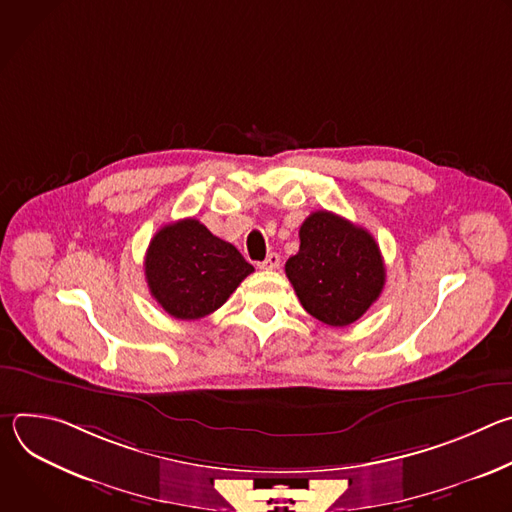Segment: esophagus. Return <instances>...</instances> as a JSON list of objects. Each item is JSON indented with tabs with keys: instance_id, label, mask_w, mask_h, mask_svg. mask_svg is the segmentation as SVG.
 Segmentation results:
<instances>
[{
	"instance_id": "34e87169",
	"label": "esophagus",
	"mask_w": 512,
	"mask_h": 512,
	"mask_svg": "<svg viewBox=\"0 0 512 512\" xmlns=\"http://www.w3.org/2000/svg\"><path fill=\"white\" fill-rule=\"evenodd\" d=\"M279 263H281L279 255H277V253H269V255L259 263V267H261V269H277Z\"/></svg>"
}]
</instances>
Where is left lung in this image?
<instances>
[{"mask_svg": "<svg viewBox=\"0 0 512 512\" xmlns=\"http://www.w3.org/2000/svg\"><path fill=\"white\" fill-rule=\"evenodd\" d=\"M304 310L328 326H348L385 287V263L373 235L346 218L312 212L300 227V251L285 263Z\"/></svg>", "mask_w": 512, "mask_h": 512, "instance_id": "8db88e82", "label": "left lung"}]
</instances>
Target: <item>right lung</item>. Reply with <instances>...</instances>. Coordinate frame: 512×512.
<instances>
[{"mask_svg":"<svg viewBox=\"0 0 512 512\" xmlns=\"http://www.w3.org/2000/svg\"><path fill=\"white\" fill-rule=\"evenodd\" d=\"M145 279L154 300L178 320H198L221 308L253 265L196 218L162 227L145 253Z\"/></svg>","mask_w":512,"mask_h":512,"instance_id":"obj_1","label":"right lung"}]
</instances>
